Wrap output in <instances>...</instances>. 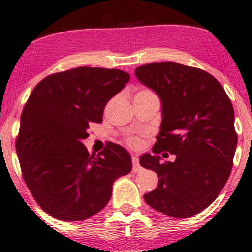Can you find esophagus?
<instances>
[{"instance_id":"34e87169","label":"esophagus","mask_w":252,"mask_h":252,"mask_svg":"<svg viewBox=\"0 0 252 252\" xmlns=\"http://www.w3.org/2000/svg\"><path fill=\"white\" fill-rule=\"evenodd\" d=\"M132 163H133V172H135V174H138L142 170L141 165H140L139 163V158H136V156H133L132 158Z\"/></svg>"}]
</instances>
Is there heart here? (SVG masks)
Here are the masks:
<instances>
[{
    "instance_id": "b5f03b06",
    "label": "heart",
    "mask_w": 252,
    "mask_h": 252,
    "mask_svg": "<svg viewBox=\"0 0 252 252\" xmlns=\"http://www.w3.org/2000/svg\"><path fill=\"white\" fill-rule=\"evenodd\" d=\"M146 93H150V91L142 90V91H140L139 94H146ZM126 143L130 147V148H138V147H140V145H141V140H140L138 136L130 135L126 139Z\"/></svg>"
}]
</instances>
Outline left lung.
I'll use <instances>...</instances> for the list:
<instances>
[{
	"label": "left lung",
	"mask_w": 252,
	"mask_h": 252,
	"mask_svg": "<svg viewBox=\"0 0 252 252\" xmlns=\"http://www.w3.org/2000/svg\"><path fill=\"white\" fill-rule=\"evenodd\" d=\"M135 76L162 102L154 154L140 158L141 166L158 176L145 201L169 217L200 213L220 194L233 168L237 134L229 97L207 71L177 62L140 66ZM162 151L175 154V162H161Z\"/></svg>",
	"instance_id": "8db88e82"
}]
</instances>
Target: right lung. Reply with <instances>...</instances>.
<instances>
[{
    "label": "right lung",
    "mask_w": 252,
    "mask_h": 252,
    "mask_svg": "<svg viewBox=\"0 0 252 252\" xmlns=\"http://www.w3.org/2000/svg\"><path fill=\"white\" fill-rule=\"evenodd\" d=\"M120 69L78 67L52 74L32 91L16 140L22 176L51 217L80 221L102 211L117 178L129 174V153L109 143L89 154L82 143L91 123H102L107 102L128 83Z\"/></svg>",
    "instance_id": "right-lung-1"
}]
</instances>
